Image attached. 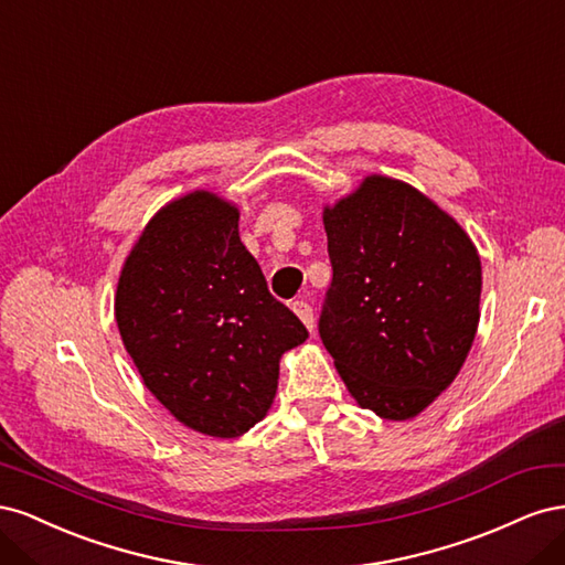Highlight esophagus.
Instances as JSON below:
<instances>
[{
    "label": "esophagus",
    "instance_id": "1",
    "mask_svg": "<svg viewBox=\"0 0 565 565\" xmlns=\"http://www.w3.org/2000/svg\"><path fill=\"white\" fill-rule=\"evenodd\" d=\"M292 311L299 316V320L306 324V328H309L311 332H313V324H316V320H313V309L309 303H306L303 299H297L295 303H292Z\"/></svg>",
    "mask_w": 565,
    "mask_h": 565
}]
</instances>
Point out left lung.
Returning <instances> with one entry per match:
<instances>
[{
    "label": "left lung",
    "mask_w": 565,
    "mask_h": 565,
    "mask_svg": "<svg viewBox=\"0 0 565 565\" xmlns=\"http://www.w3.org/2000/svg\"><path fill=\"white\" fill-rule=\"evenodd\" d=\"M332 264L318 332L355 403L417 417L465 365L481 303V259L457 221L417 188L367 177L322 212Z\"/></svg>",
    "instance_id": "left-lung-1"
}]
</instances>
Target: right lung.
I'll return each mask as SVG.
<instances>
[{
    "mask_svg": "<svg viewBox=\"0 0 565 565\" xmlns=\"http://www.w3.org/2000/svg\"><path fill=\"white\" fill-rule=\"evenodd\" d=\"M237 207L188 193L148 221L119 273L115 320L143 384L188 429L237 438L276 398L301 320L268 292Z\"/></svg>",
    "mask_w": 565,
    "mask_h": 565,
    "instance_id": "add662e5",
    "label": "right lung"
}]
</instances>
